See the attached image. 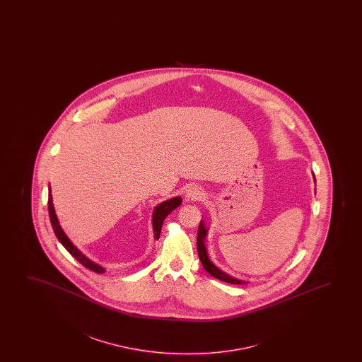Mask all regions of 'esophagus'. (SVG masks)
Here are the masks:
<instances>
[{
  "instance_id": "1",
  "label": "esophagus",
  "mask_w": 362,
  "mask_h": 362,
  "mask_svg": "<svg viewBox=\"0 0 362 362\" xmlns=\"http://www.w3.org/2000/svg\"><path fill=\"white\" fill-rule=\"evenodd\" d=\"M204 192L203 189L199 188L198 185H189L187 190H185V198L190 202H197L203 199Z\"/></svg>"
}]
</instances>
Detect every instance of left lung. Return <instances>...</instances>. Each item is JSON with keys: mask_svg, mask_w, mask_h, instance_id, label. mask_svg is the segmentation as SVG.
<instances>
[{"mask_svg": "<svg viewBox=\"0 0 362 362\" xmlns=\"http://www.w3.org/2000/svg\"><path fill=\"white\" fill-rule=\"evenodd\" d=\"M313 177H314V174H313ZM314 180H315V177H314ZM206 236H208V228H205V223L202 220L200 225H199L197 248H198L199 258H200V262L203 264L204 269L209 274H211L213 277L220 279V281H223V282L233 283V284H246L247 282L230 276V274L223 272V271H221L220 268L216 267L211 262V259L208 256V250H206V246H205V238H206Z\"/></svg>", "mask_w": 362, "mask_h": 362, "instance_id": "left-lung-1", "label": "left lung"}]
</instances>
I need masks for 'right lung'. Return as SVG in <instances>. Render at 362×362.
<instances>
[{"label":"right lung","instance_id":"right-lung-1","mask_svg":"<svg viewBox=\"0 0 362 362\" xmlns=\"http://www.w3.org/2000/svg\"><path fill=\"white\" fill-rule=\"evenodd\" d=\"M180 204H182V198H180V197H175V198L168 199V200H165L163 203L158 204V205L154 208L153 216H152V225H153V233L156 240H158L159 238L164 218H167L169 214L173 211L174 209L178 208ZM48 211H49L50 223H52V228L54 230L55 236L58 238L60 243L66 248V251H68L76 261H79L83 266H85V267L89 268V269L96 273H104L106 269H105L103 266H100L98 263H95L94 261L89 259V258L85 256L84 253L80 252L79 250L75 247L73 243H71L69 238H68V236L65 235L63 228H62V226L59 225L58 218H57V215H55L53 200H52V194H50V185L49 198H48Z\"/></svg>","mask_w":362,"mask_h":362}]
</instances>
